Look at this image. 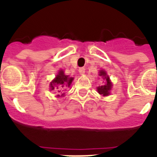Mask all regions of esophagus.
Instances as JSON below:
<instances>
[{
    "label": "esophagus",
    "instance_id": "1",
    "mask_svg": "<svg viewBox=\"0 0 157 157\" xmlns=\"http://www.w3.org/2000/svg\"><path fill=\"white\" fill-rule=\"evenodd\" d=\"M78 71H79L80 74L83 75L86 72V70H85V68H84V67H80V68L78 69Z\"/></svg>",
    "mask_w": 157,
    "mask_h": 157
}]
</instances>
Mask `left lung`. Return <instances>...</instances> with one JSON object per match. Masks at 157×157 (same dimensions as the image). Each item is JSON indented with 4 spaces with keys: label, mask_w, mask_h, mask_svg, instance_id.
<instances>
[{
    "label": "left lung",
    "mask_w": 157,
    "mask_h": 157,
    "mask_svg": "<svg viewBox=\"0 0 157 157\" xmlns=\"http://www.w3.org/2000/svg\"><path fill=\"white\" fill-rule=\"evenodd\" d=\"M100 76L105 77V78L106 79V83H105V85L98 87V93L100 94H102L103 96H108L109 94V91H110L111 88H112V83L109 81V76H106V73L104 71H100Z\"/></svg>",
    "instance_id": "8db88e82"
}]
</instances>
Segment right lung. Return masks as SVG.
I'll use <instances>...</instances> for the list:
<instances>
[{
  "label": "right lung",
  "instance_id": "1",
  "mask_svg": "<svg viewBox=\"0 0 157 157\" xmlns=\"http://www.w3.org/2000/svg\"><path fill=\"white\" fill-rule=\"evenodd\" d=\"M72 80H73V78L69 77L68 75H65L63 71H59L56 78L51 82V90L55 89L54 86H56V89L59 90V93L61 92L62 90L64 89L65 86H70ZM61 95H63V94ZM59 96V95H58V97Z\"/></svg>",
  "mask_w": 157,
  "mask_h": 157
}]
</instances>
